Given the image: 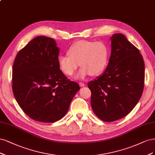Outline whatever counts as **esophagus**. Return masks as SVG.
Listing matches in <instances>:
<instances>
[{
    "label": "esophagus",
    "mask_w": 155,
    "mask_h": 155,
    "mask_svg": "<svg viewBox=\"0 0 155 155\" xmlns=\"http://www.w3.org/2000/svg\"><path fill=\"white\" fill-rule=\"evenodd\" d=\"M79 85H80V86H81V87H84V86H85V85H86V84H85L83 82H80Z\"/></svg>",
    "instance_id": "1"
}]
</instances>
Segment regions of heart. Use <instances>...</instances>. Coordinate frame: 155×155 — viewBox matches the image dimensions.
Segmentation results:
<instances>
[{
  "label": "heart",
  "mask_w": 155,
  "mask_h": 155,
  "mask_svg": "<svg viewBox=\"0 0 155 155\" xmlns=\"http://www.w3.org/2000/svg\"><path fill=\"white\" fill-rule=\"evenodd\" d=\"M66 55L58 57V66L67 76H73L80 65L82 68L77 77L97 75L106 69L108 62L109 48L102 41H79L73 44Z\"/></svg>",
  "instance_id": "b5f03b06"
}]
</instances>
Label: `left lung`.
<instances>
[{"label": "left lung", "instance_id": "1", "mask_svg": "<svg viewBox=\"0 0 155 155\" xmlns=\"http://www.w3.org/2000/svg\"><path fill=\"white\" fill-rule=\"evenodd\" d=\"M111 53L101 76L88 82L94 114L104 122H113L130 113L143 90L145 65L138 49L121 33L111 37Z\"/></svg>", "mask_w": 155, "mask_h": 155}]
</instances>
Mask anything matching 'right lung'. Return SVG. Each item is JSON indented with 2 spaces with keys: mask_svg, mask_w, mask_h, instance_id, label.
<instances>
[{
  "mask_svg": "<svg viewBox=\"0 0 155 155\" xmlns=\"http://www.w3.org/2000/svg\"><path fill=\"white\" fill-rule=\"evenodd\" d=\"M59 49L52 38L38 36L17 54L12 69L14 97L22 111L41 122H54L68 111L78 84L58 66Z\"/></svg>",
  "mask_w": 155,
  "mask_h": 155,
  "instance_id": "right-lung-1",
  "label": "right lung"
}]
</instances>
